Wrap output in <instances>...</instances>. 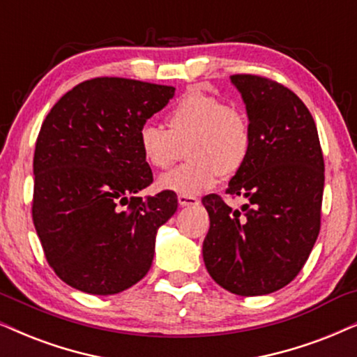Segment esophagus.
<instances>
[{"label": "esophagus", "instance_id": "obj_1", "mask_svg": "<svg viewBox=\"0 0 357 357\" xmlns=\"http://www.w3.org/2000/svg\"><path fill=\"white\" fill-rule=\"evenodd\" d=\"M178 205L180 206H197V205H200V200L193 195H182V193H180Z\"/></svg>", "mask_w": 357, "mask_h": 357}]
</instances>
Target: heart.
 Masks as SVG:
<instances>
[{
  "mask_svg": "<svg viewBox=\"0 0 357 357\" xmlns=\"http://www.w3.org/2000/svg\"><path fill=\"white\" fill-rule=\"evenodd\" d=\"M165 129L144 124L137 132V149L152 169H169L182 154L188 162L160 175V190L198 195L244 167L252 151V126L248 114L226 105L202 88L185 91L164 116Z\"/></svg>",
  "mask_w": 357,
  "mask_h": 357,
  "instance_id": "1",
  "label": "heart"
}]
</instances>
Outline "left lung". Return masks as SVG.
<instances>
[{"mask_svg": "<svg viewBox=\"0 0 357 357\" xmlns=\"http://www.w3.org/2000/svg\"><path fill=\"white\" fill-rule=\"evenodd\" d=\"M252 126V151L226 193L248 200L239 210L216 193L203 197L210 229L203 241L208 274L231 294L254 297L290 284L321 226L325 162L313 116L279 82L236 73Z\"/></svg>", "mask_w": 357, "mask_h": 357, "instance_id": "obj_1", "label": "left lung"}]
</instances>
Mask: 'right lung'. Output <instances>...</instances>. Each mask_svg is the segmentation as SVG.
<instances>
[{
  "mask_svg": "<svg viewBox=\"0 0 357 357\" xmlns=\"http://www.w3.org/2000/svg\"><path fill=\"white\" fill-rule=\"evenodd\" d=\"M174 91L98 77L73 86L45 116L34 151L32 221L49 266L73 289L119 294L151 269L157 229L177 211V195H136L154 180L137 132Z\"/></svg>",
  "mask_w": 357,
  "mask_h": 357,
  "instance_id": "obj_1",
  "label": "right lung"
}]
</instances>
